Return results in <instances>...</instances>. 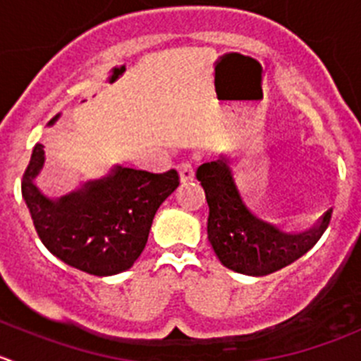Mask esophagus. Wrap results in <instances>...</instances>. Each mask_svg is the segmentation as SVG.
<instances>
[{
    "label": "esophagus",
    "instance_id": "esophagus-1",
    "mask_svg": "<svg viewBox=\"0 0 361 361\" xmlns=\"http://www.w3.org/2000/svg\"><path fill=\"white\" fill-rule=\"evenodd\" d=\"M178 171H180V180L183 181H192L194 180L195 173H194V166H192L190 162H181L180 166H178Z\"/></svg>",
    "mask_w": 361,
    "mask_h": 361
}]
</instances>
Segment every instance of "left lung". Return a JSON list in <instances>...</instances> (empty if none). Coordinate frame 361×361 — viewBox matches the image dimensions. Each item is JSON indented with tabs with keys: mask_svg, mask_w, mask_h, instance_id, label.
<instances>
[{
	"mask_svg": "<svg viewBox=\"0 0 361 361\" xmlns=\"http://www.w3.org/2000/svg\"><path fill=\"white\" fill-rule=\"evenodd\" d=\"M209 206L208 240L226 268L250 277H264L295 262L326 231L331 209L314 229L300 234L282 231L254 212L241 195L227 155L199 166L195 173Z\"/></svg>",
	"mask_w": 361,
	"mask_h": 361,
	"instance_id": "8db88e82",
	"label": "left lung"
}]
</instances>
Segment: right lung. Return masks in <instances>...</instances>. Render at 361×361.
<instances>
[{
  "instance_id": "add662e5",
  "label": "right lung",
  "mask_w": 361,
  "mask_h": 361,
  "mask_svg": "<svg viewBox=\"0 0 361 361\" xmlns=\"http://www.w3.org/2000/svg\"><path fill=\"white\" fill-rule=\"evenodd\" d=\"M44 164V145L37 142L20 185L35 229L52 255L97 277L121 274L137 261L157 209L180 185L174 169L155 174L114 166L106 178L51 199L37 185Z\"/></svg>"
}]
</instances>
